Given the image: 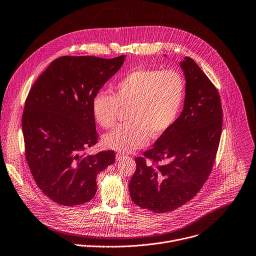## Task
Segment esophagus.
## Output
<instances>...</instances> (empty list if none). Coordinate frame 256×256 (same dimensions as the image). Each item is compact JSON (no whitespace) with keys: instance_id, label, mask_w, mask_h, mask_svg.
Segmentation results:
<instances>
[{"instance_id":"34e87169","label":"esophagus","mask_w":256,"mask_h":256,"mask_svg":"<svg viewBox=\"0 0 256 256\" xmlns=\"http://www.w3.org/2000/svg\"><path fill=\"white\" fill-rule=\"evenodd\" d=\"M125 157H126L125 154H122V153H117L116 154V160H122Z\"/></svg>"}]
</instances>
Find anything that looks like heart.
<instances>
[{
  "label": "heart",
  "instance_id": "1",
  "mask_svg": "<svg viewBox=\"0 0 256 256\" xmlns=\"http://www.w3.org/2000/svg\"><path fill=\"white\" fill-rule=\"evenodd\" d=\"M185 97V82L174 70L136 69L114 86V95L98 92L92 100L96 122L112 127L117 120L119 105L130 106L128 121L104 136V144L120 152L145 146L149 133L158 137L176 120Z\"/></svg>",
  "mask_w": 256,
  "mask_h": 256
}]
</instances>
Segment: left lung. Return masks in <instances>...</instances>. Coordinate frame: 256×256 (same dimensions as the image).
Segmentation results:
<instances>
[{
    "instance_id": "8db88e82",
    "label": "left lung",
    "mask_w": 256,
    "mask_h": 256,
    "mask_svg": "<svg viewBox=\"0 0 256 256\" xmlns=\"http://www.w3.org/2000/svg\"><path fill=\"white\" fill-rule=\"evenodd\" d=\"M179 65L186 81L183 110L144 157L135 159L136 171L129 183L132 201L155 213L177 209L200 191L215 161L222 130L217 89L191 58L185 57Z\"/></svg>"
}]
</instances>
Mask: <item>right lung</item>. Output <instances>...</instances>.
<instances>
[{
    "label": "right lung",
    "mask_w": 256,
    "mask_h": 256,
    "mask_svg": "<svg viewBox=\"0 0 256 256\" xmlns=\"http://www.w3.org/2000/svg\"><path fill=\"white\" fill-rule=\"evenodd\" d=\"M124 61L125 55L58 58L28 94L22 117L26 159L39 188L61 205L90 201L97 175L115 162L112 150H85L98 140L92 100Z\"/></svg>",
    "instance_id": "add662e5"
}]
</instances>
